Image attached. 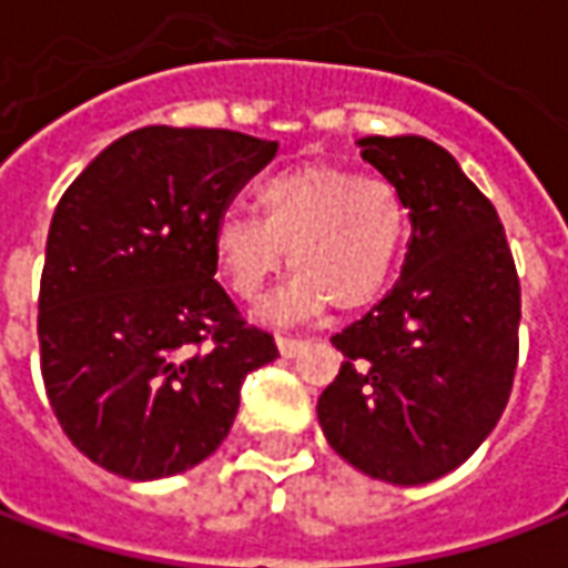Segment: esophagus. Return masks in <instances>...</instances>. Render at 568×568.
I'll return each mask as SVG.
<instances>
[{"label":"esophagus","mask_w":568,"mask_h":568,"mask_svg":"<svg viewBox=\"0 0 568 568\" xmlns=\"http://www.w3.org/2000/svg\"><path fill=\"white\" fill-rule=\"evenodd\" d=\"M276 346H280L283 358H295L297 353L304 349V341H295V337H276Z\"/></svg>","instance_id":"1"}]
</instances>
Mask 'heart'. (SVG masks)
Returning a JSON list of instances; mask_svg holds the SVG:
<instances>
[{
    "label": "heart",
    "instance_id": "b5f03b06",
    "mask_svg": "<svg viewBox=\"0 0 568 568\" xmlns=\"http://www.w3.org/2000/svg\"><path fill=\"white\" fill-rule=\"evenodd\" d=\"M258 215L224 212L212 255L224 283L255 301L288 252L295 276L261 316L297 322L334 310L368 307L405 255L410 215L402 191L381 175L332 163H301L267 175L255 191Z\"/></svg>",
    "mask_w": 568,
    "mask_h": 568
}]
</instances>
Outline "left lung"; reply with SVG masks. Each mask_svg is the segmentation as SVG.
I'll return each mask as SVG.
<instances>
[{"label":"left lung","instance_id":"left-lung-1","mask_svg":"<svg viewBox=\"0 0 568 568\" xmlns=\"http://www.w3.org/2000/svg\"><path fill=\"white\" fill-rule=\"evenodd\" d=\"M362 158L407 203L410 246L389 295L332 344L320 395L332 450L395 487L450 475L499 423L517 368L520 283L499 215L426 136H362Z\"/></svg>","mask_w":568,"mask_h":568}]
</instances>
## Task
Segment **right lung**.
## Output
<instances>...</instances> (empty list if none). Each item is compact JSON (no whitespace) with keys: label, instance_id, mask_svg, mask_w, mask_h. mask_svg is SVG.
Wrapping results in <instances>:
<instances>
[{"label":"right lung","instance_id":"add662e5","mask_svg":"<svg viewBox=\"0 0 568 568\" xmlns=\"http://www.w3.org/2000/svg\"><path fill=\"white\" fill-rule=\"evenodd\" d=\"M276 149L234 130L142 128L57 203L39 295L44 389L105 471L158 480L200 465L234 426L246 374L280 356L212 280L215 222Z\"/></svg>","mask_w":568,"mask_h":568}]
</instances>
